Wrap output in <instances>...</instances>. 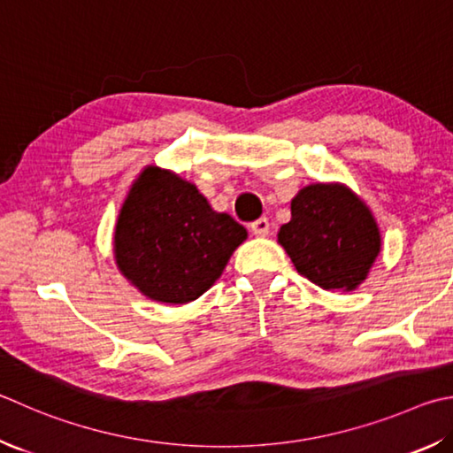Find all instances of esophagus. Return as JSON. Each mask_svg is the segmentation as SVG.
I'll return each mask as SVG.
<instances>
[{
  "mask_svg": "<svg viewBox=\"0 0 453 453\" xmlns=\"http://www.w3.org/2000/svg\"><path fill=\"white\" fill-rule=\"evenodd\" d=\"M250 227H251V232H253L255 235H259V237L269 235V219H267V218H259V219L251 221Z\"/></svg>",
  "mask_w": 453,
  "mask_h": 453,
  "instance_id": "1",
  "label": "esophagus"
}]
</instances>
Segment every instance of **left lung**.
Masks as SVG:
<instances>
[{"mask_svg": "<svg viewBox=\"0 0 453 453\" xmlns=\"http://www.w3.org/2000/svg\"><path fill=\"white\" fill-rule=\"evenodd\" d=\"M279 243L309 281L326 291H352L380 251V232L349 188L312 184L293 198L291 221L279 229Z\"/></svg>", "mask_w": 453, "mask_h": 453, "instance_id": "1", "label": "left lung"}]
</instances>
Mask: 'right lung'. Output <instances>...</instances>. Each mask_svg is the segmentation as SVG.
<instances>
[{
  "instance_id": "1",
  "label": "right lung",
  "mask_w": 453,
  "mask_h": 453,
  "mask_svg": "<svg viewBox=\"0 0 453 453\" xmlns=\"http://www.w3.org/2000/svg\"><path fill=\"white\" fill-rule=\"evenodd\" d=\"M245 237V227L213 211L194 184L150 166L122 203L114 255L146 297L182 305L210 289Z\"/></svg>"
}]
</instances>
